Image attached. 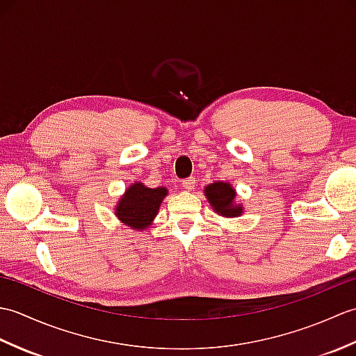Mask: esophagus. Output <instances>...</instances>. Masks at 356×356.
Here are the masks:
<instances>
[{
  "label": "esophagus",
  "mask_w": 356,
  "mask_h": 356,
  "mask_svg": "<svg viewBox=\"0 0 356 356\" xmlns=\"http://www.w3.org/2000/svg\"><path fill=\"white\" fill-rule=\"evenodd\" d=\"M194 186H195V179L194 177H188L185 180H182V190L193 191Z\"/></svg>",
  "instance_id": "obj_1"
}]
</instances>
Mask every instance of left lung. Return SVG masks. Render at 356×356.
<instances>
[{"label": "left lung", "mask_w": 356, "mask_h": 356, "mask_svg": "<svg viewBox=\"0 0 356 356\" xmlns=\"http://www.w3.org/2000/svg\"><path fill=\"white\" fill-rule=\"evenodd\" d=\"M207 197L217 213L226 217H236L240 216L241 207L234 205V199H236V193H234L232 186L229 184L216 182L213 185L207 186Z\"/></svg>", "instance_id": "obj_1"}]
</instances>
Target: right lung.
<instances>
[{"mask_svg": "<svg viewBox=\"0 0 356 356\" xmlns=\"http://www.w3.org/2000/svg\"><path fill=\"white\" fill-rule=\"evenodd\" d=\"M166 195V188H148L134 184L128 188L116 208L118 217L131 229H143L153 220Z\"/></svg>", "mask_w": 356, "mask_h": 356, "instance_id": "add662e5", "label": "right lung"}]
</instances>
